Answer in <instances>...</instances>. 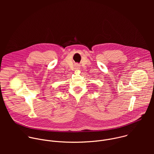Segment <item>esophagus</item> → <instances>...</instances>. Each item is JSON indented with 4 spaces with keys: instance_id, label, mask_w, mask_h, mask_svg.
<instances>
[{
    "instance_id": "obj_1",
    "label": "esophagus",
    "mask_w": 154,
    "mask_h": 154,
    "mask_svg": "<svg viewBox=\"0 0 154 154\" xmlns=\"http://www.w3.org/2000/svg\"><path fill=\"white\" fill-rule=\"evenodd\" d=\"M79 68H80V66H79V65L77 64V65L75 66V69H79Z\"/></svg>"
}]
</instances>
